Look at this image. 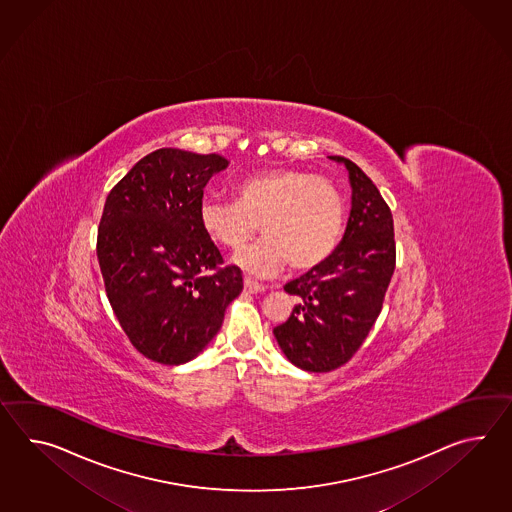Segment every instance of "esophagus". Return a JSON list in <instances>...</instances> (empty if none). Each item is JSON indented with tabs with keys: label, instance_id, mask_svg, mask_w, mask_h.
<instances>
[{
	"label": "esophagus",
	"instance_id": "1",
	"mask_svg": "<svg viewBox=\"0 0 512 512\" xmlns=\"http://www.w3.org/2000/svg\"><path fill=\"white\" fill-rule=\"evenodd\" d=\"M266 288L259 285V283H255V281H251V279H246L244 281V294H257V292H264Z\"/></svg>",
	"mask_w": 512,
	"mask_h": 512
}]
</instances>
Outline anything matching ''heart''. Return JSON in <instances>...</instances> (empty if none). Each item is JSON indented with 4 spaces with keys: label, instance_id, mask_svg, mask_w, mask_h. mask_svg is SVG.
Returning <instances> with one entry per match:
<instances>
[{
    "label": "heart",
    "instance_id": "heart-1",
    "mask_svg": "<svg viewBox=\"0 0 512 512\" xmlns=\"http://www.w3.org/2000/svg\"><path fill=\"white\" fill-rule=\"evenodd\" d=\"M235 200L205 198L200 224L214 244L238 250L261 225L262 240L233 262L251 277H272L285 264L307 272L327 261L344 231V200L322 175L264 170L244 177Z\"/></svg>",
    "mask_w": 512,
    "mask_h": 512
}]
</instances>
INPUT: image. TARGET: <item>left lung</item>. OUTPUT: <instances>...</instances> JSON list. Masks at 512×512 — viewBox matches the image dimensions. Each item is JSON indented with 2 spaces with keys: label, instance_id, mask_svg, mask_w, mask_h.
Here are the masks:
<instances>
[{
  "label": "left lung",
  "instance_id": "left-lung-1",
  "mask_svg": "<svg viewBox=\"0 0 512 512\" xmlns=\"http://www.w3.org/2000/svg\"><path fill=\"white\" fill-rule=\"evenodd\" d=\"M351 212L342 242L311 272L285 285L298 305L274 329L288 361L307 372H331L361 348L396 268L392 212L374 181L346 157Z\"/></svg>",
  "mask_w": 512,
  "mask_h": 512
}]
</instances>
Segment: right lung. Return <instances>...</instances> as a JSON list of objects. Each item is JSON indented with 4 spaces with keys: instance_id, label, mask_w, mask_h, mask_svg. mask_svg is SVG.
I'll list each match as a JSON object with an SVG mask.
<instances>
[{
    "instance_id": "1",
    "label": "right lung",
    "mask_w": 512,
    "mask_h": 512,
    "mask_svg": "<svg viewBox=\"0 0 512 512\" xmlns=\"http://www.w3.org/2000/svg\"><path fill=\"white\" fill-rule=\"evenodd\" d=\"M218 153L163 148L109 192L96 253L105 292L129 342L146 359L183 364L220 331L242 272L200 224L203 188L227 168Z\"/></svg>"
}]
</instances>
